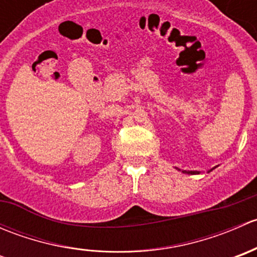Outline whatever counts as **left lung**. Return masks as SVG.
Segmentation results:
<instances>
[{"label":"left lung","instance_id":"obj_1","mask_svg":"<svg viewBox=\"0 0 257 257\" xmlns=\"http://www.w3.org/2000/svg\"><path fill=\"white\" fill-rule=\"evenodd\" d=\"M212 169H215V168H212ZM211 170H210V172H211ZM183 173H186V174H200V172H194V170H190V172H189V170L188 172H186V170H183Z\"/></svg>","mask_w":257,"mask_h":257}]
</instances>
